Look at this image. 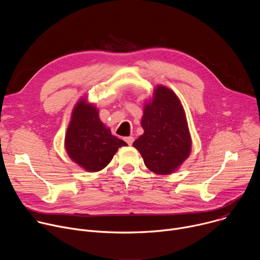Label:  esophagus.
<instances>
[{
    "label": "esophagus",
    "instance_id": "1",
    "mask_svg": "<svg viewBox=\"0 0 260 260\" xmlns=\"http://www.w3.org/2000/svg\"><path fill=\"white\" fill-rule=\"evenodd\" d=\"M124 140H125V142L131 146V145L134 143V140H135V139H134V137L131 136V137H126Z\"/></svg>",
    "mask_w": 260,
    "mask_h": 260
}]
</instances>
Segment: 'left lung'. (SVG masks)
Listing matches in <instances>:
<instances>
[{
	"mask_svg": "<svg viewBox=\"0 0 260 260\" xmlns=\"http://www.w3.org/2000/svg\"><path fill=\"white\" fill-rule=\"evenodd\" d=\"M144 134L133 146L146 167L158 175L174 173L191 151V137L183 106L176 93L157 85L144 107L141 120Z\"/></svg>",
	"mask_w": 260,
	"mask_h": 260,
	"instance_id": "left-lung-1",
	"label": "left lung"
}]
</instances>
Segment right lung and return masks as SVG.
<instances>
[{
    "mask_svg": "<svg viewBox=\"0 0 260 260\" xmlns=\"http://www.w3.org/2000/svg\"><path fill=\"white\" fill-rule=\"evenodd\" d=\"M126 145L101 121L98 108L86 99H80L73 109L64 138L69 157L87 172H99L111 161L119 147Z\"/></svg>",
    "mask_w": 260,
    "mask_h": 260,
    "instance_id": "obj_1",
    "label": "right lung"
}]
</instances>
